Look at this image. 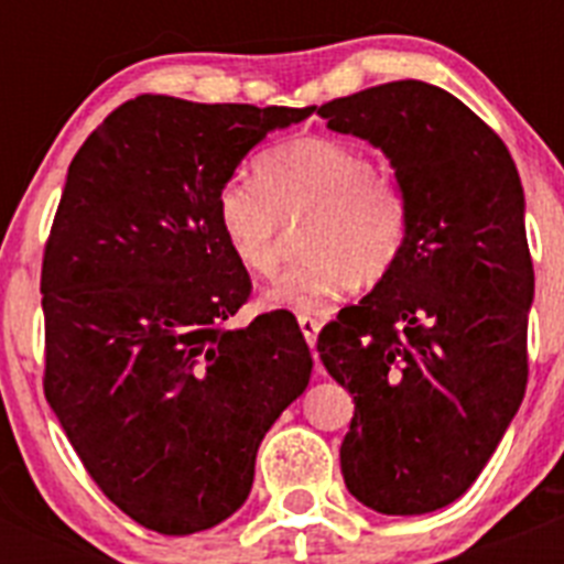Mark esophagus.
I'll return each instance as SVG.
<instances>
[{
	"label": "esophagus",
	"instance_id": "obj_1",
	"mask_svg": "<svg viewBox=\"0 0 564 564\" xmlns=\"http://www.w3.org/2000/svg\"><path fill=\"white\" fill-rule=\"evenodd\" d=\"M299 327H302V336H305V341L316 344V336H318V327H322V322H318L316 316H311V313H299Z\"/></svg>",
	"mask_w": 564,
	"mask_h": 564
}]
</instances>
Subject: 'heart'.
Returning a JSON list of instances; mask_svg holds the SVG:
<instances>
[{"label": "heart", "mask_w": 564, "mask_h": 564, "mask_svg": "<svg viewBox=\"0 0 564 564\" xmlns=\"http://www.w3.org/2000/svg\"><path fill=\"white\" fill-rule=\"evenodd\" d=\"M305 257L268 288L265 302L325 311L356 282H378L398 265L410 237L401 181L364 147L302 134L259 154L257 181L231 177L217 194V223L234 257L257 276L282 265L288 226L302 223Z\"/></svg>", "instance_id": "b5f03b06"}]
</instances>
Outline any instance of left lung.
I'll return each mask as SVG.
<instances>
[{
    "label": "left lung",
    "instance_id": "8db88e82",
    "mask_svg": "<svg viewBox=\"0 0 564 564\" xmlns=\"http://www.w3.org/2000/svg\"><path fill=\"white\" fill-rule=\"evenodd\" d=\"M318 115L381 147L410 200L398 265L318 333L356 401L341 475L372 511L430 514L477 480L525 395L534 265L520 174L500 134L435 84H381Z\"/></svg>",
    "mask_w": 564,
    "mask_h": 564
}]
</instances>
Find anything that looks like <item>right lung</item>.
Segmentation results:
<instances>
[{"mask_svg":"<svg viewBox=\"0 0 564 564\" xmlns=\"http://www.w3.org/2000/svg\"><path fill=\"white\" fill-rule=\"evenodd\" d=\"M311 112L147 93L69 163L42 262L44 398L96 486L158 534L231 517L311 381L293 313L228 327L251 276L217 223L239 161Z\"/></svg>","mask_w":564,"mask_h":564,"instance_id":"right-lung-1","label":"right lung"}]
</instances>
